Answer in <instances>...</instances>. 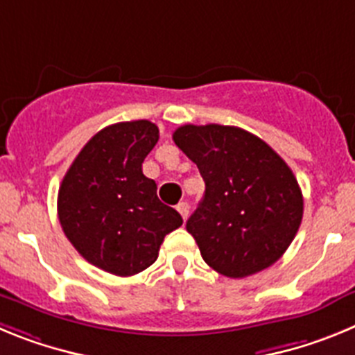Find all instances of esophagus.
<instances>
[{
	"label": "esophagus",
	"mask_w": 355,
	"mask_h": 355,
	"mask_svg": "<svg viewBox=\"0 0 355 355\" xmlns=\"http://www.w3.org/2000/svg\"><path fill=\"white\" fill-rule=\"evenodd\" d=\"M175 209L181 213V216H183V220H187L188 218V213H190V206H188V202H180V205L175 206Z\"/></svg>",
	"instance_id": "obj_1"
}]
</instances>
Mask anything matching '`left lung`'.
I'll use <instances>...</instances> for the list:
<instances>
[{
  "mask_svg": "<svg viewBox=\"0 0 355 355\" xmlns=\"http://www.w3.org/2000/svg\"><path fill=\"white\" fill-rule=\"evenodd\" d=\"M172 139L206 184L187 222L202 259L233 279L274 265L293 241L304 213L302 192L286 162L241 128L184 124Z\"/></svg>",
  "mask_w": 355,
  "mask_h": 355,
  "instance_id": "obj_1",
  "label": "left lung"
}]
</instances>
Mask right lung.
<instances>
[{"instance_id":"1","label":"right lung","mask_w":355,"mask_h":355,"mask_svg":"<svg viewBox=\"0 0 355 355\" xmlns=\"http://www.w3.org/2000/svg\"><path fill=\"white\" fill-rule=\"evenodd\" d=\"M158 139V128L149 121L105 128L85 144L58 190L65 236L108 274L128 277L146 270L158 258L163 238L183 224L142 172Z\"/></svg>"}]
</instances>
